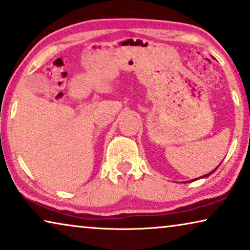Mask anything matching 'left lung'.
<instances>
[{
	"label": "left lung",
	"mask_w": 250,
	"mask_h": 250,
	"mask_svg": "<svg viewBox=\"0 0 250 250\" xmlns=\"http://www.w3.org/2000/svg\"><path fill=\"white\" fill-rule=\"evenodd\" d=\"M219 166H220V165H219ZM219 166H218V167H219ZM218 167H216V168H215L214 170H212V171H211V172H209V173H208V175H204V176H202V177H203V178H206V177H208L209 175H211V173H213V172H214V171H215V170H216V169H218ZM197 179H198V178H196V179H194V180H197ZM194 180H193V179H191V182H194ZM186 183H189V182H186Z\"/></svg>",
	"instance_id": "obj_1"
}]
</instances>
